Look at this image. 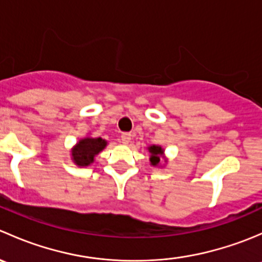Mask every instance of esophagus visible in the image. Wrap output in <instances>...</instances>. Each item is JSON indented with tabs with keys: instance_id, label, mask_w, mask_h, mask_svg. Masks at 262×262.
Segmentation results:
<instances>
[{
	"instance_id": "1",
	"label": "esophagus",
	"mask_w": 262,
	"mask_h": 262,
	"mask_svg": "<svg viewBox=\"0 0 262 262\" xmlns=\"http://www.w3.org/2000/svg\"><path fill=\"white\" fill-rule=\"evenodd\" d=\"M132 139V134L130 133H123L121 134V143L128 144Z\"/></svg>"
}]
</instances>
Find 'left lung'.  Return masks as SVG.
Returning <instances> with one entry per match:
<instances>
[{
    "mask_svg": "<svg viewBox=\"0 0 262 262\" xmlns=\"http://www.w3.org/2000/svg\"><path fill=\"white\" fill-rule=\"evenodd\" d=\"M148 149H149L150 152V163H152L153 166L158 165V163H160V156L163 153V149L158 146H150Z\"/></svg>",
    "mask_w": 262,
    "mask_h": 262,
    "instance_id": "obj_1",
    "label": "left lung"
}]
</instances>
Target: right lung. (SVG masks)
I'll return each instance as SVG.
<instances>
[{
  "instance_id": "1",
  "label": "right lung",
  "mask_w": 262,
  "mask_h": 262,
  "mask_svg": "<svg viewBox=\"0 0 262 262\" xmlns=\"http://www.w3.org/2000/svg\"><path fill=\"white\" fill-rule=\"evenodd\" d=\"M106 146V142L101 138L81 139L72 152L73 161L78 166H89L94 162V157L99 155Z\"/></svg>"
}]
</instances>
